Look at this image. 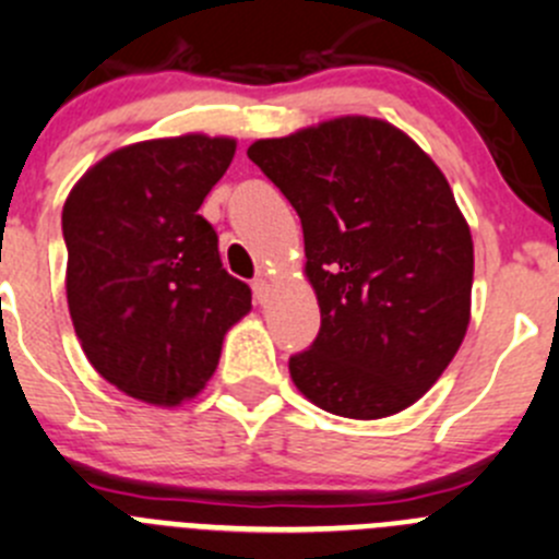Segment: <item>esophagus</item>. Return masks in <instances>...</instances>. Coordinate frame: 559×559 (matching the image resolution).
Instances as JSON below:
<instances>
[{"mask_svg":"<svg viewBox=\"0 0 559 559\" xmlns=\"http://www.w3.org/2000/svg\"><path fill=\"white\" fill-rule=\"evenodd\" d=\"M252 290H254V299L263 305L265 296H269V280H265V276H258V280L252 283Z\"/></svg>","mask_w":559,"mask_h":559,"instance_id":"obj_1","label":"esophagus"}]
</instances>
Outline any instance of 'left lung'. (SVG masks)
Segmentation results:
<instances>
[{"mask_svg":"<svg viewBox=\"0 0 559 559\" xmlns=\"http://www.w3.org/2000/svg\"><path fill=\"white\" fill-rule=\"evenodd\" d=\"M247 156L288 197L321 307L316 343L290 356L323 412L381 419L417 403L464 343L475 247L444 173L386 120L348 115Z\"/></svg>","mask_w":559,"mask_h":559,"instance_id":"left-lung-1","label":"left lung"}]
</instances>
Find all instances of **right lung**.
Listing matches in <instances>:
<instances>
[{"mask_svg":"<svg viewBox=\"0 0 559 559\" xmlns=\"http://www.w3.org/2000/svg\"><path fill=\"white\" fill-rule=\"evenodd\" d=\"M236 156L230 136L183 134L111 151L62 209L68 310L90 365L151 406L203 392L252 290L222 269L197 214Z\"/></svg>","mask_w":559,"mask_h":559,"instance_id":"1","label":"right lung"}]
</instances>
